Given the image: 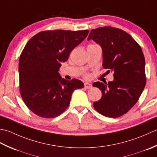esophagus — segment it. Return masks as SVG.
<instances>
[{
	"instance_id": "esophagus-1",
	"label": "esophagus",
	"mask_w": 157,
	"mask_h": 157,
	"mask_svg": "<svg viewBox=\"0 0 157 157\" xmlns=\"http://www.w3.org/2000/svg\"><path fill=\"white\" fill-rule=\"evenodd\" d=\"M84 85H85V87L86 89H91L93 87L91 83H89V82H85Z\"/></svg>"
}]
</instances>
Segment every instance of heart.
Masks as SVG:
<instances>
[{"mask_svg":"<svg viewBox=\"0 0 157 157\" xmlns=\"http://www.w3.org/2000/svg\"><path fill=\"white\" fill-rule=\"evenodd\" d=\"M85 77H87H87H88V75H86V76H85Z\"/></svg>","mask_w":157,"mask_h":157,"instance_id":"1","label":"heart"}]
</instances>
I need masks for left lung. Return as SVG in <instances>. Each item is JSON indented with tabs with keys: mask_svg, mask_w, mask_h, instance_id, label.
I'll use <instances>...</instances> for the list:
<instances>
[{
	"mask_svg": "<svg viewBox=\"0 0 157 157\" xmlns=\"http://www.w3.org/2000/svg\"><path fill=\"white\" fill-rule=\"evenodd\" d=\"M87 39L100 44L103 68L110 69L114 76V81L108 84H93L102 94L100 100L94 102V107L105 117H119L136 104L144 89L146 80L142 50L131 35L111 26L91 30Z\"/></svg>",
	"mask_w": 157,
	"mask_h": 157,
	"instance_id": "obj_1",
	"label": "left lung"
}]
</instances>
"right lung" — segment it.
I'll return each mask as SVG.
<instances>
[{
  "label": "right lung",
  "instance_id": "add662e5",
  "mask_svg": "<svg viewBox=\"0 0 157 157\" xmlns=\"http://www.w3.org/2000/svg\"><path fill=\"white\" fill-rule=\"evenodd\" d=\"M89 30H47L32 37L19 60L20 90L27 107L38 117L54 118L68 107L72 92L84 84L68 81L58 72L70 53L87 37Z\"/></svg>",
  "mask_w": 157,
  "mask_h": 157
}]
</instances>
